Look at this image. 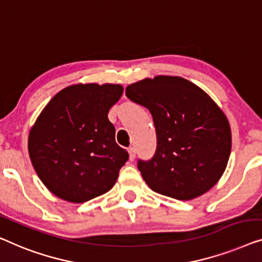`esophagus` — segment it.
I'll return each instance as SVG.
<instances>
[{"label":"esophagus","instance_id":"34e87169","mask_svg":"<svg viewBox=\"0 0 262 262\" xmlns=\"http://www.w3.org/2000/svg\"><path fill=\"white\" fill-rule=\"evenodd\" d=\"M128 153H129V158H130V160H134V158H135V156H136V149H135V147H129V148H128Z\"/></svg>","mask_w":262,"mask_h":262}]
</instances>
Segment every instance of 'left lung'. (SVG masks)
Returning <instances> with one entry per match:
<instances>
[{"label": "left lung", "mask_w": 262, "mask_h": 262, "mask_svg": "<svg viewBox=\"0 0 262 262\" xmlns=\"http://www.w3.org/2000/svg\"><path fill=\"white\" fill-rule=\"evenodd\" d=\"M126 96L153 117L157 149L138 168L150 189L176 200H192L222 177L231 149L226 115L193 83L158 76L130 84Z\"/></svg>", "instance_id": "1"}]
</instances>
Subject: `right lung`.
Segmentation results:
<instances>
[{"label":"right lung","mask_w":262,"mask_h":262,"mask_svg":"<svg viewBox=\"0 0 262 262\" xmlns=\"http://www.w3.org/2000/svg\"><path fill=\"white\" fill-rule=\"evenodd\" d=\"M122 93L115 84H77L58 93L40 114L29 133V157L57 197L83 203L116 183L129 154L116 143L108 113Z\"/></svg>","instance_id":"obj_1"}]
</instances>
